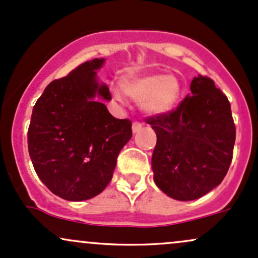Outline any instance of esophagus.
I'll use <instances>...</instances> for the list:
<instances>
[{
	"mask_svg": "<svg viewBox=\"0 0 258 258\" xmlns=\"http://www.w3.org/2000/svg\"><path fill=\"white\" fill-rule=\"evenodd\" d=\"M141 126H142V124H141L140 122H134V123H133V126H132L133 133H138V132H140Z\"/></svg>",
	"mask_w": 258,
	"mask_h": 258,
	"instance_id": "obj_1",
	"label": "esophagus"
}]
</instances>
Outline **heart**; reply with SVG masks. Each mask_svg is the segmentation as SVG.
Returning a JSON list of instances; mask_svg holds the SVG:
<instances>
[{"label": "heart", "mask_w": 258, "mask_h": 258, "mask_svg": "<svg viewBox=\"0 0 258 258\" xmlns=\"http://www.w3.org/2000/svg\"><path fill=\"white\" fill-rule=\"evenodd\" d=\"M120 87L126 95L139 100L142 111L152 116H159L171 111L177 105L182 94V86L178 78L165 74L124 78ZM113 95L118 101H122L119 89H114Z\"/></svg>", "instance_id": "b5f03b06"}]
</instances>
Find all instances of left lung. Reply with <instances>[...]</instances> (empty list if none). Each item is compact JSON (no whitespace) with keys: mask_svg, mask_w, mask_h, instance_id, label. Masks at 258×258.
<instances>
[{"mask_svg":"<svg viewBox=\"0 0 258 258\" xmlns=\"http://www.w3.org/2000/svg\"><path fill=\"white\" fill-rule=\"evenodd\" d=\"M147 123L157 134L154 182L166 196L195 201L222 182L232 162L235 125L228 99L211 78H193L190 94L174 111Z\"/></svg>","mask_w":258,"mask_h":258,"instance_id":"8db88e82","label":"left lung"}]
</instances>
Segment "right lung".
<instances>
[{
  "instance_id": "1",
  "label": "right lung",
  "mask_w": 258,
  "mask_h": 258,
  "mask_svg": "<svg viewBox=\"0 0 258 258\" xmlns=\"http://www.w3.org/2000/svg\"><path fill=\"white\" fill-rule=\"evenodd\" d=\"M104 62V57L89 60L50 82L33 106L30 158L42 182L66 201L100 195L133 136L132 122L114 118L101 102L111 100L108 87L96 77Z\"/></svg>"
}]
</instances>
